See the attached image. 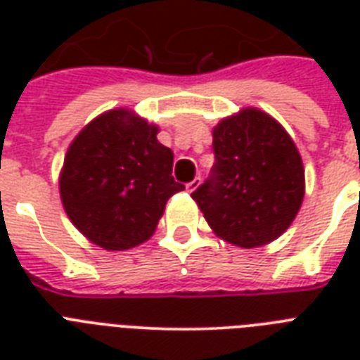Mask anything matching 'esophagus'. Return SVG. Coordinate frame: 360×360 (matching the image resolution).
<instances>
[{"instance_id": "1", "label": "esophagus", "mask_w": 360, "mask_h": 360, "mask_svg": "<svg viewBox=\"0 0 360 360\" xmlns=\"http://www.w3.org/2000/svg\"><path fill=\"white\" fill-rule=\"evenodd\" d=\"M198 186H200V179H192L191 183H186V192H194L198 188Z\"/></svg>"}]
</instances>
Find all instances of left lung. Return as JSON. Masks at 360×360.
<instances>
[{
  "mask_svg": "<svg viewBox=\"0 0 360 360\" xmlns=\"http://www.w3.org/2000/svg\"><path fill=\"white\" fill-rule=\"evenodd\" d=\"M214 166L192 200L226 243L256 248L278 239L302 205L304 168L278 121L243 108L213 129Z\"/></svg>",
  "mask_w": 360,
  "mask_h": 360,
  "instance_id": "obj_1",
  "label": "left lung"
}]
</instances>
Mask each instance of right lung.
Wrapping results in <instances>:
<instances>
[{"label":"right lung","instance_id":"add662e5","mask_svg":"<svg viewBox=\"0 0 360 360\" xmlns=\"http://www.w3.org/2000/svg\"><path fill=\"white\" fill-rule=\"evenodd\" d=\"M158 127L129 108L104 112L70 141L59 196L82 236L104 250H129L155 233L166 202L185 186Z\"/></svg>","mask_w":360,"mask_h":360}]
</instances>
